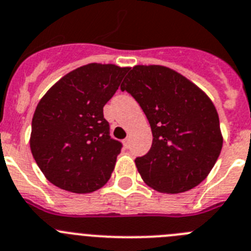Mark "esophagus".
I'll return each mask as SVG.
<instances>
[{
  "mask_svg": "<svg viewBox=\"0 0 251 251\" xmlns=\"http://www.w3.org/2000/svg\"><path fill=\"white\" fill-rule=\"evenodd\" d=\"M123 146H124V148H128V147H129V138H126V139H124Z\"/></svg>",
  "mask_w": 251,
  "mask_h": 251,
  "instance_id": "1",
  "label": "esophagus"
}]
</instances>
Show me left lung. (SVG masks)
Masks as SVG:
<instances>
[{
	"label": "left lung",
	"instance_id": "8db88e82",
	"mask_svg": "<svg viewBox=\"0 0 251 251\" xmlns=\"http://www.w3.org/2000/svg\"><path fill=\"white\" fill-rule=\"evenodd\" d=\"M121 89L132 94L151 124V151L135 159L144 183L167 194L201 184L223 147L219 116L205 92L159 64L130 68Z\"/></svg>",
	"mask_w": 251,
	"mask_h": 251
}]
</instances>
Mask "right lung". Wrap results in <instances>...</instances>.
<instances>
[{
	"instance_id": "obj_1",
	"label": "right lung",
	"mask_w": 251,
	"mask_h": 251,
	"mask_svg": "<svg viewBox=\"0 0 251 251\" xmlns=\"http://www.w3.org/2000/svg\"><path fill=\"white\" fill-rule=\"evenodd\" d=\"M128 67L89 63L71 71L41 98L32 118V155L50 183L87 194L109 180L122 144L109 135L103 107Z\"/></svg>"
}]
</instances>
